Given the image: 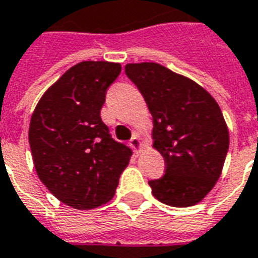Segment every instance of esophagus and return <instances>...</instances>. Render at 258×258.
I'll list each match as a JSON object with an SVG mask.
<instances>
[{
  "label": "esophagus",
  "mask_w": 258,
  "mask_h": 258,
  "mask_svg": "<svg viewBox=\"0 0 258 258\" xmlns=\"http://www.w3.org/2000/svg\"><path fill=\"white\" fill-rule=\"evenodd\" d=\"M131 147L133 148V151H135L136 153H140L141 149H143V143H141V139H140L139 133H135V136L132 137Z\"/></svg>",
  "instance_id": "34e87169"
}]
</instances>
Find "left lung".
<instances>
[{
  "mask_svg": "<svg viewBox=\"0 0 258 258\" xmlns=\"http://www.w3.org/2000/svg\"><path fill=\"white\" fill-rule=\"evenodd\" d=\"M153 118V145L165 161L164 176L149 185L157 201L189 207L203 201L222 173L229 129L221 107L192 79L153 61L125 66Z\"/></svg>",
  "mask_w": 258,
  "mask_h": 258,
  "instance_id": "8db88e82",
  "label": "left lung"
}]
</instances>
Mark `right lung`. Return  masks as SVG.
<instances>
[{
  "label": "right lung",
  "instance_id": "add662e5",
  "mask_svg": "<svg viewBox=\"0 0 258 258\" xmlns=\"http://www.w3.org/2000/svg\"><path fill=\"white\" fill-rule=\"evenodd\" d=\"M119 73V63L81 61L43 94L31 117L36 173L53 197L77 210L111 201L131 160V149L111 139L101 118L107 87Z\"/></svg>",
  "mask_w": 258,
  "mask_h": 258
}]
</instances>
